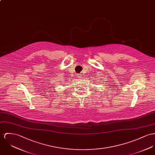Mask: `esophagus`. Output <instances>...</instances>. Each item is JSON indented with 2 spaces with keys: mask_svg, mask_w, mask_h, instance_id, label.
<instances>
[{
  "mask_svg": "<svg viewBox=\"0 0 155 155\" xmlns=\"http://www.w3.org/2000/svg\"><path fill=\"white\" fill-rule=\"evenodd\" d=\"M77 78H81V74H77Z\"/></svg>",
  "mask_w": 155,
  "mask_h": 155,
  "instance_id": "obj_1",
  "label": "esophagus"
}]
</instances>
